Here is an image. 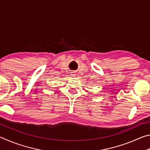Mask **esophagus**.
<instances>
[{"label":"esophagus","instance_id":"esophagus-1","mask_svg":"<svg viewBox=\"0 0 150 150\" xmlns=\"http://www.w3.org/2000/svg\"><path fill=\"white\" fill-rule=\"evenodd\" d=\"M70 76H72V77H74L75 76H76V73H75L74 72H71V73H70Z\"/></svg>","mask_w":150,"mask_h":150}]
</instances>
